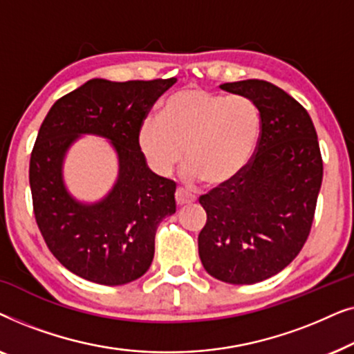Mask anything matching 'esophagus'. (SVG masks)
I'll return each mask as SVG.
<instances>
[{
  "label": "esophagus",
  "instance_id": "esophagus-1",
  "mask_svg": "<svg viewBox=\"0 0 354 354\" xmlns=\"http://www.w3.org/2000/svg\"><path fill=\"white\" fill-rule=\"evenodd\" d=\"M196 198L192 195V193H188L183 190V188H177L176 192V201L178 206H185V205H192V203H195Z\"/></svg>",
  "mask_w": 354,
  "mask_h": 354
}]
</instances>
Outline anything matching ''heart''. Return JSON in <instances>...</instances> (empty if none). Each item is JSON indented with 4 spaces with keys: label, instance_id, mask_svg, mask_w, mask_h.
<instances>
[{
    "label": "heart",
    "instance_id": "1",
    "mask_svg": "<svg viewBox=\"0 0 354 354\" xmlns=\"http://www.w3.org/2000/svg\"><path fill=\"white\" fill-rule=\"evenodd\" d=\"M261 132V111L248 96L185 88L164 101L158 118L143 120L138 147L162 177L182 162L185 149L187 180L222 187L248 167Z\"/></svg>",
    "mask_w": 354,
    "mask_h": 354
}]
</instances>
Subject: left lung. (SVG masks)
<instances>
[{
    "instance_id": "1",
    "label": "left lung",
    "mask_w": 354,
    "mask_h": 354,
    "mask_svg": "<svg viewBox=\"0 0 354 354\" xmlns=\"http://www.w3.org/2000/svg\"><path fill=\"white\" fill-rule=\"evenodd\" d=\"M258 104L263 132L241 176L200 196L206 225L198 253L206 272L234 285L272 277L301 251L322 183L317 133L308 111L266 80L222 84Z\"/></svg>"
}]
</instances>
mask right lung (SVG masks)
<instances>
[{
    "label": "right lung",
    "instance_id": "add662e5",
    "mask_svg": "<svg viewBox=\"0 0 354 354\" xmlns=\"http://www.w3.org/2000/svg\"><path fill=\"white\" fill-rule=\"evenodd\" d=\"M177 79H91L51 106L30 156L33 212L55 258L79 277L124 285L151 266L159 222L176 212V182L149 171L138 130L151 106ZM82 134L110 140L120 172L103 201L72 197L62 177L68 148Z\"/></svg>",
    "mask_w": 354,
    "mask_h": 354
}]
</instances>
